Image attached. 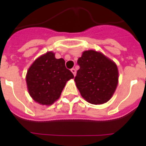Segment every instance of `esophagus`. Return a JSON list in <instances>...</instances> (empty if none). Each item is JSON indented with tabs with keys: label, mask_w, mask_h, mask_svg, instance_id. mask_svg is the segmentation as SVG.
Instances as JSON below:
<instances>
[{
	"label": "esophagus",
	"mask_w": 146,
	"mask_h": 146,
	"mask_svg": "<svg viewBox=\"0 0 146 146\" xmlns=\"http://www.w3.org/2000/svg\"><path fill=\"white\" fill-rule=\"evenodd\" d=\"M71 72H72V74H74V76L76 75V70H75V69H74V68H73V69H71Z\"/></svg>",
	"instance_id": "34e87169"
}]
</instances>
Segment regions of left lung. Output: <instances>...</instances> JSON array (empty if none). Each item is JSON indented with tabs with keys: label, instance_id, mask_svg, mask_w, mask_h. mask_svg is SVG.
<instances>
[{
	"label": "left lung",
	"instance_id": "left-lung-1",
	"mask_svg": "<svg viewBox=\"0 0 146 146\" xmlns=\"http://www.w3.org/2000/svg\"><path fill=\"white\" fill-rule=\"evenodd\" d=\"M80 66L74 77L81 96L88 102L102 104L109 101L118 82L116 64L95 50H87L77 60Z\"/></svg>",
	"mask_w": 146,
	"mask_h": 146
}]
</instances>
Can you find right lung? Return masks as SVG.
I'll return each instance as SVG.
<instances>
[{
	"label": "right lung",
	"mask_w": 146,
	"mask_h": 146,
	"mask_svg": "<svg viewBox=\"0 0 146 146\" xmlns=\"http://www.w3.org/2000/svg\"><path fill=\"white\" fill-rule=\"evenodd\" d=\"M74 75L65 66L63 58L48 52L40 56L28 69L26 82L28 92L35 102L50 105L59 99L66 83Z\"/></svg>",
	"instance_id": "obj_1"
}]
</instances>
